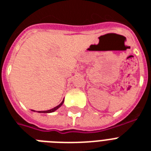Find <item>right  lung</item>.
I'll list each match as a JSON object with an SVG mask.
<instances>
[{"mask_svg": "<svg viewBox=\"0 0 151 151\" xmlns=\"http://www.w3.org/2000/svg\"><path fill=\"white\" fill-rule=\"evenodd\" d=\"M63 102H64V100L63 101V102H62V103H60V104H59V106H55V107L52 108V109H51V110H45V111H39V113H52V112H54L55 110H56L57 109H58V108H59V107H60V106H61L62 105H63Z\"/></svg>", "mask_w": 151, "mask_h": 151, "instance_id": "right-lung-1", "label": "right lung"}]
</instances>
